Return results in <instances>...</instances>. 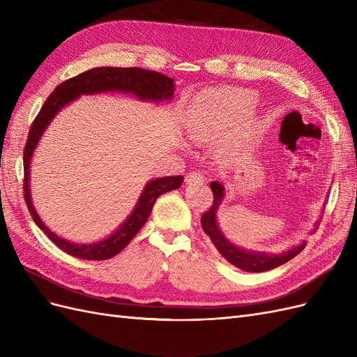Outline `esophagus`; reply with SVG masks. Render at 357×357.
<instances>
[{
	"mask_svg": "<svg viewBox=\"0 0 357 357\" xmlns=\"http://www.w3.org/2000/svg\"><path fill=\"white\" fill-rule=\"evenodd\" d=\"M185 181L188 183V185H192V183H199V185H202V183L205 181V177L198 171H190L186 174Z\"/></svg>",
	"mask_w": 357,
	"mask_h": 357,
	"instance_id": "34e87169",
	"label": "esophagus"
}]
</instances>
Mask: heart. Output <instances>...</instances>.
<instances>
[{
	"mask_svg": "<svg viewBox=\"0 0 357 357\" xmlns=\"http://www.w3.org/2000/svg\"><path fill=\"white\" fill-rule=\"evenodd\" d=\"M250 100L232 89H207L201 92L193 101L192 121L188 131L193 139H202L220 135L228 131L247 112ZM247 135L235 134L232 146H238Z\"/></svg>",
	"mask_w": 357,
	"mask_h": 357,
	"instance_id": "heart-1",
	"label": "heart"
}]
</instances>
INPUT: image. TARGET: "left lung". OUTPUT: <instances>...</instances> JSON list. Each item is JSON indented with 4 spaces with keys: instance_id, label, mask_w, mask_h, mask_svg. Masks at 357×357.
I'll return each mask as SVG.
<instances>
[{
    "instance_id": "8db88e82",
    "label": "left lung",
    "mask_w": 357,
    "mask_h": 357,
    "mask_svg": "<svg viewBox=\"0 0 357 357\" xmlns=\"http://www.w3.org/2000/svg\"><path fill=\"white\" fill-rule=\"evenodd\" d=\"M210 188L213 190L214 199H213L211 207L202 214L201 226L204 232L210 236L211 243L214 244L215 248H218L219 253L234 266L240 268L247 273L269 271V269H274L280 265L286 264L287 261L294 259L298 253H301L305 248L307 241H302L299 245H295L287 252L274 255V253H265V252H248V250H244V248H240L238 245L232 244L223 235V232L220 231L218 225V210L225 198V188L219 181H211ZM319 223H316V226Z\"/></svg>"
}]
</instances>
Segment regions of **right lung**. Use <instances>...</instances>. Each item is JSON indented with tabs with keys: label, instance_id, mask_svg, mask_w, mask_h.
Masks as SVG:
<instances>
[{
	"label": "right lung",
	"instance_id": "add662e5",
	"mask_svg": "<svg viewBox=\"0 0 357 357\" xmlns=\"http://www.w3.org/2000/svg\"><path fill=\"white\" fill-rule=\"evenodd\" d=\"M174 80L168 75L160 74L158 71H150L143 68H119V67H98L89 71H84L73 79L62 82L58 88L53 91L49 98L41 107L40 113L32 122L29 128V134L26 144L24 149V198L31 213V218L37 223L38 228L45 232L49 238L58 245L62 252H66L74 257L86 259V261H105L116 256L119 252L129 244L137 232L143 228L147 222L150 213H152L156 199L162 193L178 189L183 183V176L160 177L149 181L144 186L142 195L138 198L135 208L128 215V219L119 226V228L107 238L91 243V244H77L53 234L47 226L43 223L38 213L32 205L31 192H29V164L34 150L40 142L41 135L45 134L52 119L55 117L59 110L77 100L82 95H93L102 92H123L132 93L142 101H171L174 96Z\"/></svg>",
	"mask_w": 357,
	"mask_h": 357
}]
</instances>
